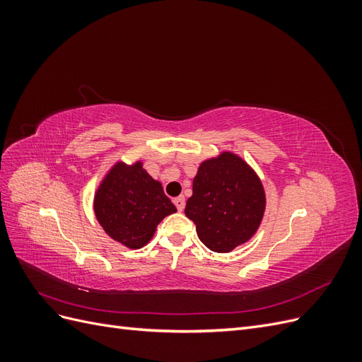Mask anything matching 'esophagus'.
Here are the masks:
<instances>
[{
	"instance_id": "obj_1",
	"label": "esophagus",
	"mask_w": 362,
	"mask_h": 362,
	"mask_svg": "<svg viewBox=\"0 0 362 362\" xmlns=\"http://www.w3.org/2000/svg\"><path fill=\"white\" fill-rule=\"evenodd\" d=\"M173 204H175V206L178 208V211H182L184 206H185V199L182 198V196H178V198L173 199Z\"/></svg>"
}]
</instances>
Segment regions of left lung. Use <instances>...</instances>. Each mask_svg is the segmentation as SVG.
Wrapping results in <instances>:
<instances>
[{
    "label": "left lung",
    "mask_w": 362,
    "mask_h": 362,
    "mask_svg": "<svg viewBox=\"0 0 362 362\" xmlns=\"http://www.w3.org/2000/svg\"><path fill=\"white\" fill-rule=\"evenodd\" d=\"M264 211V185L254 168L233 151H222L199 164L184 210L201 242L218 254L247 243Z\"/></svg>",
    "instance_id": "left-lung-1"
}]
</instances>
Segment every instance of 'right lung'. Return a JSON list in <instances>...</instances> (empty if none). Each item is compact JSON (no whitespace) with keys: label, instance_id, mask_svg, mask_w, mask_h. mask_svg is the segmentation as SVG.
Masks as SVG:
<instances>
[{"label":"right lung","instance_id":"obj_1","mask_svg":"<svg viewBox=\"0 0 362 362\" xmlns=\"http://www.w3.org/2000/svg\"><path fill=\"white\" fill-rule=\"evenodd\" d=\"M98 223L115 242L140 249L151 242L158 223L177 211L160 181L144 168V161H116L93 194Z\"/></svg>","mask_w":362,"mask_h":362}]
</instances>
